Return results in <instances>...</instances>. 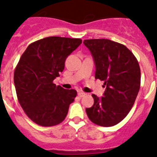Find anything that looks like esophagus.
<instances>
[{"instance_id":"obj_1","label":"esophagus","mask_w":157,"mask_h":157,"mask_svg":"<svg viewBox=\"0 0 157 157\" xmlns=\"http://www.w3.org/2000/svg\"><path fill=\"white\" fill-rule=\"evenodd\" d=\"M86 94H87L84 93V92H83V91H79L78 92V96L80 97V98H83V97L85 96Z\"/></svg>"}]
</instances>
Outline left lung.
Instances as JSON below:
<instances>
[{
	"instance_id": "8db88e82",
	"label": "left lung",
	"mask_w": 157,
	"mask_h": 157,
	"mask_svg": "<svg viewBox=\"0 0 157 157\" xmlns=\"http://www.w3.org/2000/svg\"><path fill=\"white\" fill-rule=\"evenodd\" d=\"M83 44L94 58L95 79L103 80V97L94 98L93 106L86 108L89 119L96 125L110 127L126 117L140 88L141 72L132 52L118 42L105 39H86Z\"/></svg>"
}]
</instances>
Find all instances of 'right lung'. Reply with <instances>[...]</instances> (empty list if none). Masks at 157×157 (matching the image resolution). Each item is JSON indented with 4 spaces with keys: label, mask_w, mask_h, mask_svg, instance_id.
<instances>
[{
    "label": "right lung",
    "mask_w": 157,
    "mask_h": 157,
    "mask_svg": "<svg viewBox=\"0 0 157 157\" xmlns=\"http://www.w3.org/2000/svg\"><path fill=\"white\" fill-rule=\"evenodd\" d=\"M81 43L80 39L51 36L31 43L21 55L14 73L16 94L27 116L37 125L53 126L65 119L77 91L56 86L53 80Z\"/></svg>",
    "instance_id": "1"
}]
</instances>
